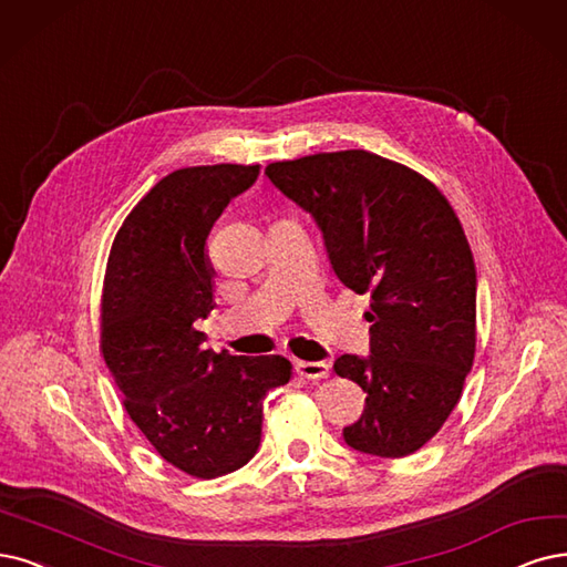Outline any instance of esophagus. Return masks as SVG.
I'll return each mask as SVG.
<instances>
[{
	"label": "esophagus",
	"mask_w": 567,
	"mask_h": 567,
	"mask_svg": "<svg viewBox=\"0 0 567 567\" xmlns=\"http://www.w3.org/2000/svg\"><path fill=\"white\" fill-rule=\"evenodd\" d=\"M297 373L301 379H310V381H320L329 375V364L327 362H297L295 364Z\"/></svg>",
	"instance_id": "esophagus-1"
}]
</instances>
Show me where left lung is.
Returning <instances> with one entry per match:
<instances>
[{
  "label": "left lung",
  "instance_id": "left-lung-1",
  "mask_svg": "<svg viewBox=\"0 0 567 567\" xmlns=\"http://www.w3.org/2000/svg\"><path fill=\"white\" fill-rule=\"evenodd\" d=\"M312 215L337 278L371 297V354L333 371L367 392L346 444L404 457L442 430L476 350V268L451 203L411 167L364 150L266 165Z\"/></svg>",
  "mask_w": 567,
  "mask_h": 567
}]
</instances>
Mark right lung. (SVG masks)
<instances>
[{"label":"right lung","instance_id":"1","mask_svg":"<svg viewBox=\"0 0 567 567\" xmlns=\"http://www.w3.org/2000/svg\"><path fill=\"white\" fill-rule=\"evenodd\" d=\"M257 177L259 165L236 163L165 175L123 219L104 270L100 352L123 409L165 463L196 478L255 457L264 396L291 379L280 354L205 350L194 327L215 308L209 228Z\"/></svg>","mask_w":567,"mask_h":567}]
</instances>
